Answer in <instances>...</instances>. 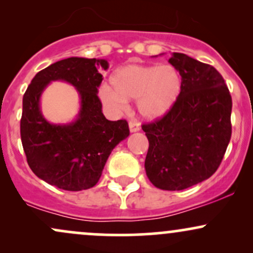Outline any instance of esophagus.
I'll return each instance as SVG.
<instances>
[{
	"instance_id": "esophagus-1",
	"label": "esophagus",
	"mask_w": 253,
	"mask_h": 253,
	"mask_svg": "<svg viewBox=\"0 0 253 253\" xmlns=\"http://www.w3.org/2000/svg\"><path fill=\"white\" fill-rule=\"evenodd\" d=\"M128 126H129V132H130V133L138 132V130L140 129V125H139V123H136L135 120H132V121H129Z\"/></svg>"
}]
</instances>
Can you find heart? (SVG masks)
<instances>
[{
    "mask_svg": "<svg viewBox=\"0 0 253 253\" xmlns=\"http://www.w3.org/2000/svg\"><path fill=\"white\" fill-rule=\"evenodd\" d=\"M112 88L103 84L98 91L100 100L114 113L126 109L127 101L135 100L138 114L147 121L163 118L179 96L182 80L171 65L128 64L110 77Z\"/></svg>",
    "mask_w": 253,
    "mask_h": 253,
    "instance_id": "obj_1",
    "label": "heart"
}]
</instances>
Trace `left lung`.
<instances>
[{
    "label": "left lung",
    "instance_id": "left-lung-1",
    "mask_svg": "<svg viewBox=\"0 0 253 253\" xmlns=\"http://www.w3.org/2000/svg\"><path fill=\"white\" fill-rule=\"evenodd\" d=\"M169 63L181 75V92L165 117L143 126L145 170L159 189L183 190L210 178L221 163L232 134V98L213 66L177 52Z\"/></svg>",
    "mask_w": 253,
    "mask_h": 253
}]
</instances>
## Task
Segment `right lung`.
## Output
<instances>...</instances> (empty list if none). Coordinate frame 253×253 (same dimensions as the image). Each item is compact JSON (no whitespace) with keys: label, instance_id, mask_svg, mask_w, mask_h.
<instances>
[{"label":"right lung","instance_id":"obj_1","mask_svg":"<svg viewBox=\"0 0 253 253\" xmlns=\"http://www.w3.org/2000/svg\"><path fill=\"white\" fill-rule=\"evenodd\" d=\"M106 59L70 57L51 64L34 76L22 100L20 124L27 163L36 176L63 190L80 191L98 182L114 147L129 135L125 120H107L97 88ZM52 82L78 90L80 109L70 123L52 124L41 112L42 92Z\"/></svg>","mask_w":253,"mask_h":253}]
</instances>
